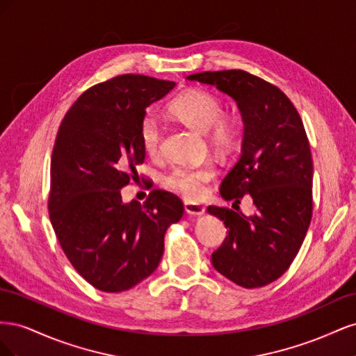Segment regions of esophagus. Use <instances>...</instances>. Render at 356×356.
<instances>
[{"instance_id": "34e87169", "label": "esophagus", "mask_w": 356, "mask_h": 356, "mask_svg": "<svg viewBox=\"0 0 356 356\" xmlns=\"http://www.w3.org/2000/svg\"><path fill=\"white\" fill-rule=\"evenodd\" d=\"M184 209L188 215H195V217H200V215L204 213V207H202V204H197V203H190V202H186L184 203Z\"/></svg>"}]
</instances>
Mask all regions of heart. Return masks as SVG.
Returning a JSON list of instances; mask_svg holds the SVG:
<instances>
[{"instance_id":"1","label":"heart","mask_w":356,"mask_h":356,"mask_svg":"<svg viewBox=\"0 0 356 356\" xmlns=\"http://www.w3.org/2000/svg\"><path fill=\"white\" fill-rule=\"evenodd\" d=\"M169 111L179 122L200 134H207L209 143L218 149L232 148L238 138V120L224 113L222 102L217 96L200 89H191L179 95L169 105ZM161 124L153 113L144 115L139 124V139L148 156H157L161 147ZM215 177L209 165L177 166L163 178L165 186L184 196L196 200L203 196L204 188Z\"/></svg>"}]
</instances>
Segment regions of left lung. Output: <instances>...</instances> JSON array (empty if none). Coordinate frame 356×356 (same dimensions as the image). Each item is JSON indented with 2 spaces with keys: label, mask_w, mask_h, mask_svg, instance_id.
<instances>
[{
  "label": "left lung",
  "mask_w": 356,
  "mask_h": 356,
  "mask_svg": "<svg viewBox=\"0 0 356 356\" xmlns=\"http://www.w3.org/2000/svg\"><path fill=\"white\" fill-rule=\"evenodd\" d=\"M187 80L215 86L238 104L242 153L220 195L234 203L251 196L257 208L252 217L208 208L229 229L212 266L239 286H264L288 270L312 220L314 161L303 122L281 89L246 71H208Z\"/></svg>",
  "instance_id": "obj_1"
}]
</instances>
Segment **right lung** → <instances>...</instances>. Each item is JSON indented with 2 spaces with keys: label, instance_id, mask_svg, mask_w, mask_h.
<instances>
[{
  "label": "right lung",
  "instance_id": "add662e5",
  "mask_svg": "<svg viewBox=\"0 0 356 356\" xmlns=\"http://www.w3.org/2000/svg\"><path fill=\"white\" fill-rule=\"evenodd\" d=\"M174 81L124 74L86 90L63 117L50 166L49 215L70 263L104 293H122L152 275L165 233L184 213L169 191L123 203L145 152L139 124Z\"/></svg>",
  "mask_w": 356,
  "mask_h": 356
}]
</instances>
